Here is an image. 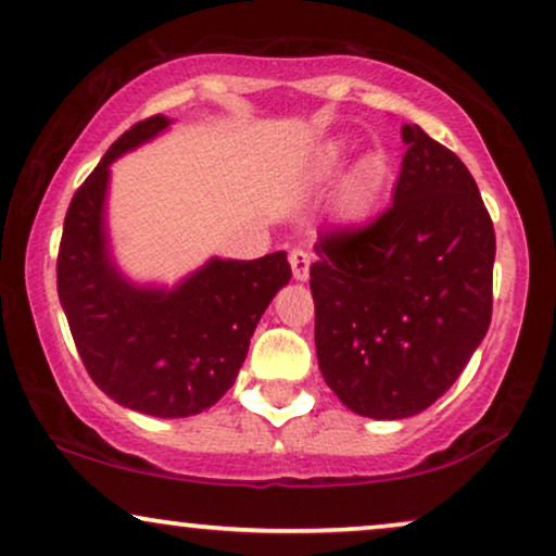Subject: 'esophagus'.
<instances>
[{
  "instance_id": "34e87169",
  "label": "esophagus",
  "mask_w": 556,
  "mask_h": 556,
  "mask_svg": "<svg viewBox=\"0 0 556 556\" xmlns=\"http://www.w3.org/2000/svg\"><path fill=\"white\" fill-rule=\"evenodd\" d=\"M290 264H292L294 279H300V282H305V279L311 277V254H307V251L292 249V251H290Z\"/></svg>"
}]
</instances>
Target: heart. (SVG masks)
<instances>
[{
	"instance_id": "b5f03b06",
	"label": "heart",
	"mask_w": 556,
	"mask_h": 556,
	"mask_svg": "<svg viewBox=\"0 0 556 556\" xmlns=\"http://www.w3.org/2000/svg\"><path fill=\"white\" fill-rule=\"evenodd\" d=\"M339 159V151L330 153V161ZM384 174V161L375 156H364L359 164L354 168V177H351V200H354L356 207H364L369 202V197L375 194V189L379 185Z\"/></svg>"
}]
</instances>
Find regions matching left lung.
Masks as SVG:
<instances>
[{"label": "left lung", "mask_w": 556, "mask_h": 556, "mask_svg": "<svg viewBox=\"0 0 556 556\" xmlns=\"http://www.w3.org/2000/svg\"><path fill=\"white\" fill-rule=\"evenodd\" d=\"M392 205L315 243V351L349 410L410 418L456 382L493 318L495 230L459 156L403 125Z\"/></svg>", "instance_id": "obj_1"}]
</instances>
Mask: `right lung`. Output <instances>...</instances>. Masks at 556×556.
Here are the masks:
<instances>
[{"mask_svg": "<svg viewBox=\"0 0 556 556\" xmlns=\"http://www.w3.org/2000/svg\"><path fill=\"white\" fill-rule=\"evenodd\" d=\"M172 121L153 115L125 130L76 189L59 249V300L89 377L104 395L156 418L207 410L233 388L251 336L290 282L285 251L254 262L210 258L174 290L128 282L104 228L110 164Z\"/></svg>", "mask_w": 556, "mask_h": 556, "instance_id": "right-lung-1", "label": "right lung"}]
</instances>
